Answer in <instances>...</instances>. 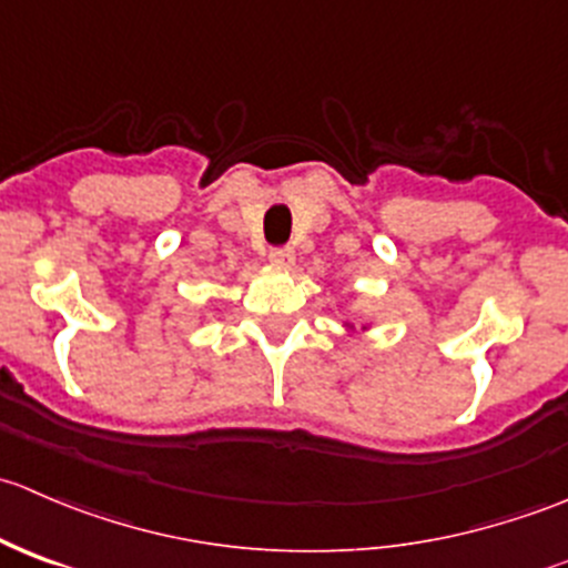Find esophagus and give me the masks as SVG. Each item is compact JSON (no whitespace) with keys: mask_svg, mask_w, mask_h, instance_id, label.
Listing matches in <instances>:
<instances>
[{"mask_svg":"<svg viewBox=\"0 0 568 568\" xmlns=\"http://www.w3.org/2000/svg\"><path fill=\"white\" fill-rule=\"evenodd\" d=\"M268 261H272L274 266H291V263H294V250H291V247H272V250H268Z\"/></svg>","mask_w":568,"mask_h":568,"instance_id":"34e87169","label":"esophagus"}]
</instances>
